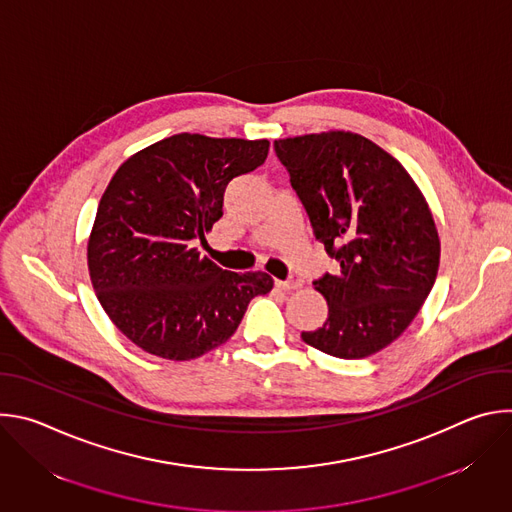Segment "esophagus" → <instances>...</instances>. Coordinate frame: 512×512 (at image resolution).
<instances>
[{
	"mask_svg": "<svg viewBox=\"0 0 512 512\" xmlns=\"http://www.w3.org/2000/svg\"><path fill=\"white\" fill-rule=\"evenodd\" d=\"M275 285L285 291H294V289H300L304 285V281L300 277H289L287 281H275Z\"/></svg>",
	"mask_w": 512,
	"mask_h": 512,
	"instance_id": "obj_1",
	"label": "esophagus"
}]
</instances>
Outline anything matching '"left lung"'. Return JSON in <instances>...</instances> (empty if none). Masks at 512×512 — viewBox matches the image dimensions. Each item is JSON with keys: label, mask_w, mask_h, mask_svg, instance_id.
<instances>
[{"label": "left lung", "mask_w": 512, "mask_h": 512, "mask_svg": "<svg viewBox=\"0 0 512 512\" xmlns=\"http://www.w3.org/2000/svg\"><path fill=\"white\" fill-rule=\"evenodd\" d=\"M273 148L314 237L340 265L314 281L328 318L302 340L348 360L383 350L413 322L440 267V237L421 190L358 133L275 139Z\"/></svg>", "instance_id": "obj_1"}]
</instances>
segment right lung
Segmentation results:
<instances>
[{
    "mask_svg": "<svg viewBox=\"0 0 512 512\" xmlns=\"http://www.w3.org/2000/svg\"><path fill=\"white\" fill-rule=\"evenodd\" d=\"M267 139L178 133L131 156L101 196L89 273L111 322L141 350L190 360L225 344L273 279L200 257L231 180L257 170Z\"/></svg>",
    "mask_w": 512,
    "mask_h": 512,
    "instance_id": "1",
    "label": "right lung"
}]
</instances>
